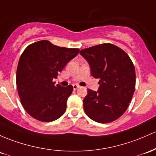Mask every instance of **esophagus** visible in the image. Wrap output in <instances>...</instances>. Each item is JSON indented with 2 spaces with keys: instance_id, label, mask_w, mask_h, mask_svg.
<instances>
[{
  "instance_id": "34e87169",
  "label": "esophagus",
  "mask_w": 156,
  "mask_h": 156,
  "mask_svg": "<svg viewBox=\"0 0 156 156\" xmlns=\"http://www.w3.org/2000/svg\"><path fill=\"white\" fill-rule=\"evenodd\" d=\"M73 87V90H76L77 89L79 88V86H78V85H77V84H74Z\"/></svg>"
}]
</instances>
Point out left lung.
<instances>
[{
  "mask_svg": "<svg viewBox=\"0 0 156 156\" xmlns=\"http://www.w3.org/2000/svg\"><path fill=\"white\" fill-rule=\"evenodd\" d=\"M93 78H99L98 91L87 89L83 109L98 123H109L125 112L136 87V70L129 55L112 44L82 49Z\"/></svg>",
  "mask_w": 156,
  "mask_h": 156,
  "instance_id": "left-lung-1",
  "label": "left lung"
}]
</instances>
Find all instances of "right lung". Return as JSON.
Masks as SVG:
<instances>
[{
    "instance_id": "1",
    "label": "right lung",
    "mask_w": 156,
    "mask_h": 156,
    "mask_svg": "<svg viewBox=\"0 0 156 156\" xmlns=\"http://www.w3.org/2000/svg\"><path fill=\"white\" fill-rule=\"evenodd\" d=\"M78 52V49L59 47L44 40L30 44L22 53L17 88L23 108L34 119L49 122L64 115L73 87L55 86L53 80Z\"/></svg>"
}]
</instances>
